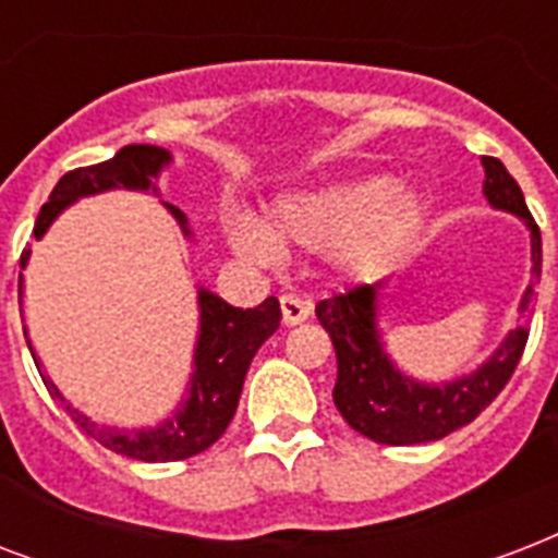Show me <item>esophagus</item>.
<instances>
[{"label":"esophagus","instance_id":"obj_1","mask_svg":"<svg viewBox=\"0 0 558 558\" xmlns=\"http://www.w3.org/2000/svg\"><path fill=\"white\" fill-rule=\"evenodd\" d=\"M280 310H283V322H287V325H301V322H307L310 318V304L298 295L280 298Z\"/></svg>","mask_w":558,"mask_h":558}]
</instances>
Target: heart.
I'll return each mask as SVG.
<instances>
[{
  "instance_id": "obj_1",
  "label": "heart",
  "mask_w": 558,
  "mask_h": 558,
  "mask_svg": "<svg viewBox=\"0 0 558 558\" xmlns=\"http://www.w3.org/2000/svg\"><path fill=\"white\" fill-rule=\"evenodd\" d=\"M421 198L389 178H363L280 198L269 213V233L236 222L233 245L254 260H271L278 242L307 251H330L345 269H368L392 257L421 228Z\"/></svg>"
}]
</instances>
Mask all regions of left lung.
I'll return each instance as SVG.
<instances>
[{
  "label": "left lung",
  "instance_id": "left-lung-1",
  "mask_svg": "<svg viewBox=\"0 0 558 558\" xmlns=\"http://www.w3.org/2000/svg\"><path fill=\"white\" fill-rule=\"evenodd\" d=\"M483 193L495 207L521 216L533 233V275H542V231L526 210L521 186L497 157H483ZM535 289L521 298V313H533ZM316 316L336 351L333 403L342 418L377 445H421L465 427L504 392L526 348L530 327L521 325L483 368L445 386H424L403 377L386 356L377 336V283L351 287L316 304Z\"/></svg>",
  "mask_w": 558,
  "mask_h": 558
}]
</instances>
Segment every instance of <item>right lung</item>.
<instances>
[{"mask_svg": "<svg viewBox=\"0 0 558 558\" xmlns=\"http://www.w3.org/2000/svg\"><path fill=\"white\" fill-rule=\"evenodd\" d=\"M172 157L166 148L157 146H125L119 148L117 155L96 166H81L72 169L58 181V186L49 195V202L43 204L34 222V236L40 240L46 228L54 222V216L72 204L81 195L105 193V190H151L157 172L169 163ZM169 210L175 216L184 233L186 228L184 213L169 204ZM32 251L25 248L20 257V269H25ZM20 295H23V275H20ZM198 307H202V333H198V348H195V372L193 386H190V398L181 403V410L172 418L155 427V430H110V427H99L93 424L87 415H81L78 410H72L66 403V412L72 421L78 424L81 430L93 436V439L105 445L113 453L122 457L140 459V462H178V459H190L195 453H202L222 439V433L228 430L236 403H240L242 383L248 374V365L254 354L260 351V345L269 339L280 325V304L278 298L271 295L263 301L260 307L242 310L231 307L228 301L219 295H213L207 289L198 292ZM32 348V345H28ZM37 363V360H34ZM43 377V374H40ZM46 389L52 398L63 401L61 392L54 389L49 377H43Z\"/></svg>", "mask_w": 558, "mask_h": 558, "instance_id": "1", "label": "right lung"}]
</instances>
